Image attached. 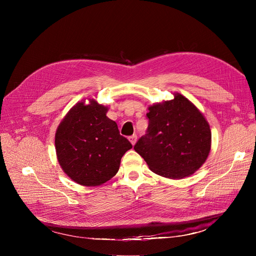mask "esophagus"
<instances>
[{"mask_svg":"<svg viewBox=\"0 0 256 256\" xmlns=\"http://www.w3.org/2000/svg\"><path fill=\"white\" fill-rule=\"evenodd\" d=\"M128 140H130V142L132 145H135V143H136V141H137V135H132V136H130V137H128Z\"/></svg>","mask_w":256,"mask_h":256,"instance_id":"obj_1","label":"esophagus"}]
</instances>
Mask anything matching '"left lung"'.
I'll use <instances>...</instances> for the list:
<instances>
[{"label":"left lung","mask_w":256,"mask_h":256,"mask_svg":"<svg viewBox=\"0 0 256 256\" xmlns=\"http://www.w3.org/2000/svg\"><path fill=\"white\" fill-rule=\"evenodd\" d=\"M146 114L148 128L134 146L150 169L168 178L190 176L206 160L212 132L197 108L180 93L154 104Z\"/></svg>","instance_id":"1"}]
</instances>
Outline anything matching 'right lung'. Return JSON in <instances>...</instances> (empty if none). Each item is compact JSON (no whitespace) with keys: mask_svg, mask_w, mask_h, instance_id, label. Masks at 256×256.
<instances>
[{"mask_svg":"<svg viewBox=\"0 0 256 256\" xmlns=\"http://www.w3.org/2000/svg\"><path fill=\"white\" fill-rule=\"evenodd\" d=\"M108 108L89 100L76 104L60 122L55 146L58 162L74 182L96 186L110 180L119 170L122 156L132 148Z\"/></svg>","mask_w":256,"mask_h":256,"instance_id":"add662e5","label":"right lung"}]
</instances>
